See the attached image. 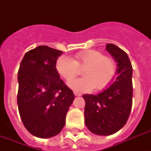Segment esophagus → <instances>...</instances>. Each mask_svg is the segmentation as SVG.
<instances>
[{
	"instance_id": "esophagus-1",
	"label": "esophagus",
	"mask_w": 151,
	"mask_h": 151,
	"mask_svg": "<svg viewBox=\"0 0 151 151\" xmlns=\"http://www.w3.org/2000/svg\"><path fill=\"white\" fill-rule=\"evenodd\" d=\"M73 93H74V96H81V94L78 92H73Z\"/></svg>"
}]
</instances>
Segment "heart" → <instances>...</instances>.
<instances>
[{
  "label": "heart",
  "instance_id": "obj_1",
  "mask_svg": "<svg viewBox=\"0 0 151 151\" xmlns=\"http://www.w3.org/2000/svg\"><path fill=\"white\" fill-rule=\"evenodd\" d=\"M55 68L59 75L66 81L77 75L79 69L85 68L84 78L70 81L68 86L75 92H91L102 90L114 78L117 66L115 61L96 50H88L75 55L74 59L62 56L57 59Z\"/></svg>",
  "mask_w": 151,
  "mask_h": 151
}]
</instances>
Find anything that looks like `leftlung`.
I'll return each mask as SVG.
<instances>
[{"instance_id": "8db88e82", "label": "left lung", "mask_w": 151, "mask_h": 151, "mask_svg": "<svg viewBox=\"0 0 151 151\" xmlns=\"http://www.w3.org/2000/svg\"><path fill=\"white\" fill-rule=\"evenodd\" d=\"M106 50L117 63V77L97 95L85 94V122L92 133L110 136L119 131L129 119L132 106V66L125 52L113 44Z\"/></svg>"}]
</instances>
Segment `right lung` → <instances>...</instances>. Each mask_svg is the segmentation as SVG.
Returning <instances> with one entry per match:
<instances>
[{"label": "right lung", "mask_w": 151, "mask_h": 151, "mask_svg": "<svg viewBox=\"0 0 151 151\" xmlns=\"http://www.w3.org/2000/svg\"><path fill=\"white\" fill-rule=\"evenodd\" d=\"M62 51L41 45L27 52L18 71V107L29 132L50 138L61 132L74 99L57 72L55 64Z\"/></svg>", "instance_id": "obj_1"}]
</instances>
